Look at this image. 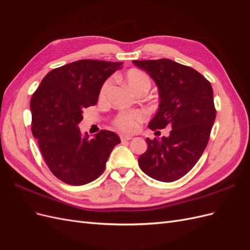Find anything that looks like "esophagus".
<instances>
[{"label": "esophagus", "instance_id": "obj_1", "mask_svg": "<svg viewBox=\"0 0 250 250\" xmlns=\"http://www.w3.org/2000/svg\"><path fill=\"white\" fill-rule=\"evenodd\" d=\"M120 139H121V141H122V142H127V141L132 140V137H131V135H129V134H121L120 135Z\"/></svg>", "mask_w": 250, "mask_h": 250}]
</instances>
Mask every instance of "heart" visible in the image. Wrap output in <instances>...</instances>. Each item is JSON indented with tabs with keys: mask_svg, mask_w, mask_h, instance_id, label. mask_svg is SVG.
Wrapping results in <instances>:
<instances>
[{
	"mask_svg": "<svg viewBox=\"0 0 250 250\" xmlns=\"http://www.w3.org/2000/svg\"><path fill=\"white\" fill-rule=\"evenodd\" d=\"M125 80L132 92H134L135 89L139 88L142 85H145V84L150 85L149 77L145 73L139 70H130L129 72H127V74L125 75ZM108 86H109V82H105L100 90V96L105 95V93L107 92ZM144 119H145V112L143 111L121 113L116 120V126L120 128L121 130L129 131V132L134 131L137 130V128L139 127V123Z\"/></svg>",
	"mask_w": 250,
	"mask_h": 250,
	"instance_id": "obj_1",
	"label": "heart"
}]
</instances>
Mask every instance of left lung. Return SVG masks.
Segmentation results:
<instances>
[{
    "mask_svg": "<svg viewBox=\"0 0 250 250\" xmlns=\"http://www.w3.org/2000/svg\"><path fill=\"white\" fill-rule=\"evenodd\" d=\"M133 63L158 89L160 104L149 128L172 127L169 137L146 139L148 148L139 157V166L151 178L172 183L194 167L208 145L216 118L213 88L200 73L170 59Z\"/></svg>",
    "mask_w": 250,
    "mask_h": 250,
    "instance_id": "left-lung-1",
    "label": "left lung"
}]
</instances>
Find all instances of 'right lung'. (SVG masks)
<instances>
[{
	"label": "right lung",
	"mask_w": 250,
	"mask_h": 250,
	"mask_svg": "<svg viewBox=\"0 0 250 250\" xmlns=\"http://www.w3.org/2000/svg\"><path fill=\"white\" fill-rule=\"evenodd\" d=\"M122 62L83 59L49 72L30 102L32 133L43 160L54 175L72 186L99 177L119 135L101 130L88 139L79 123L83 110L96 105L104 82Z\"/></svg>",
	"instance_id": "1"
}]
</instances>
